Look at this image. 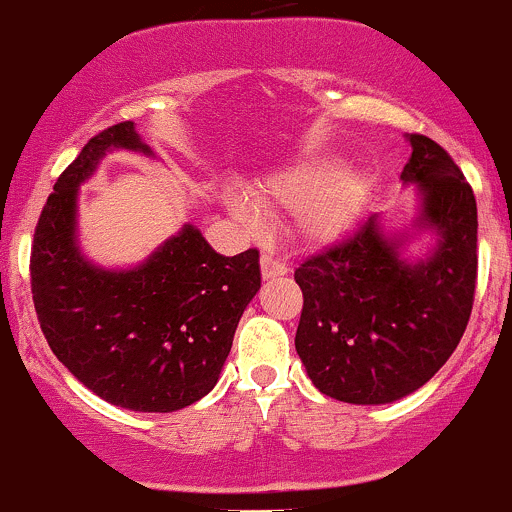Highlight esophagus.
<instances>
[{
	"label": "esophagus",
	"mask_w": 512,
	"mask_h": 512,
	"mask_svg": "<svg viewBox=\"0 0 512 512\" xmlns=\"http://www.w3.org/2000/svg\"><path fill=\"white\" fill-rule=\"evenodd\" d=\"M261 276L263 278H280V276H288V266H285L280 258H276L273 254H263L261 256Z\"/></svg>",
	"instance_id": "esophagus-1"
}]
</instances>
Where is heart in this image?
<instances>
[{
  "label": "heart",
  "mask_w": 512,
  "mask_h": 512,
  "mask_svg": "<svg viewBox=\"0 0 512 512\" xmlns=\"http://www.w3.org/2000/svg\"><path fill=\"white\" fill-rule=\"evenodd\" d=\"M266 210H290V229L312 246L334 244L359 222L368 195V175L356 168H339L337 158L302 163L271 175L251 190ZM232 214L244 227L258 224L254 207L232 200Z\"/></svg>",
  "instance_id": "b5f03b06"
}]
</instances>
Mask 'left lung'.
I'll return each instance as SVG.
<instances>
[{
  "label": "left lung",
  "instance_id": "obj_1",
  "mask_svg": "<svg viewBox=\"0 0 512 512\" xmlns=\"http://www.w3.org/2000/svg\"><path fill=\"white\" fill-rule=\"evenodd\" d=\"M400 180L415 217L388 229L371 214L344 244L295 271L302 315L295 349L317 390L342 403L386 405L415 393L454 354L476 290V200L442 146L408 134ZM420 233L427 255L407 256Z\"/></svg>",
  "mask_w": 512,
  "mask_h": 512
}]
</instances>
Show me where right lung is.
Listing matches in <instances>:
<instances>
[{"instance_id":"1","label":"right lung","mask_w":512,"mask_h":512,"mask_svg":"<svg viewBox=\"0 0 512 512\" xmlns=\"http://www.w3.org/2000/svg\"><path fill=\"white\" fill-rule=\"evenodd\" d=\"M112 151L156 158L134 122H122L63 170L31 246L36 315L60 364L102 400L183 410L217 386L236 324L261 288L258 251L222 256L183 224L136 266L90 261L80 249L78 192Z\"/></svg>"}]
</instances>
